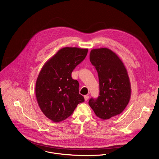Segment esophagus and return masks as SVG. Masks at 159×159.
Listing matches in <instances>:
<instances>
[{
    "label": "esophagus",
    "instance_id": "obj_1",
    "mask_svg": "<svg viewBox=\"0 0 159 159\" xmlns=\"http://www.w3.org/2000/svg\"><path fill=\"white\" fill-rule=\"evenodd\" d=\"M89 96L88 95H85L84 96V99H85V100L87 101L88 99H89Z\"/></svg>",
    "mask_w": 159,
    "mask_h": 159
}]
</instances>
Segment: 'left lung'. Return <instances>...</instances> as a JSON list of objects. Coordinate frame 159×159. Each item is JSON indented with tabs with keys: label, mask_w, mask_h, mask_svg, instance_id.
Instances as JSON below:
<instances>
[{
	"label": "left lung",
	"mask_w": 159,
	"mask_h": 159,
	"mask_svg": "<svg viewBox=\"0 0 159 159\" xmlns=\"http://www.w3.org/2000/svg\"><path fill=\"white\" fill-rule=\"evenodd\" d=\"M90 62L95 67L99 78V93L90 98L89 104L101 119L119 115L126 107L131 96V86L127 69L121 60L107 48L93 49Z\"/></svg>",
	"instance_id": "8db88e82"
}]
</instances>
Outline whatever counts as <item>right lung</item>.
I'll use <instances>...</instances> for the list:
<instances>
[{
  "label": "right lung",
  "instance_id": "obj_1",
  "mask_svg": "<svg viewBox=\"0 0 159 159\" xmlns=\"http://www.w3.org/2000/svg\"><path fill=\"white\" fill-rule=\"evenodd\" d=\"M88 49L65 47L42 68L35 84V95L43 114L54 122L71 116L78 104L85 101L79 84L71 74L86 57Z\"/></svg>",
  "mask_w": 159,
  "mask_h": 159
}]
</instances>
